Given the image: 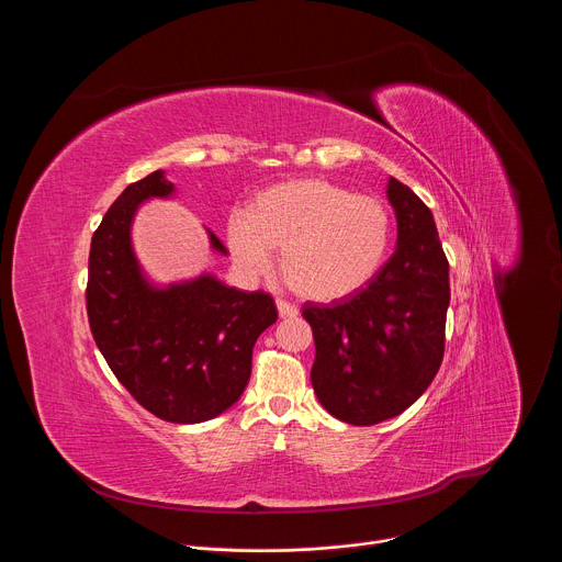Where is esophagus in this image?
Returning <instances> with one entry per match:
<instances>
[{"label":"esophagus","instance_id":"obj_1","mask_svg":"<svg viewBox=\"0 0 562 562\" xmlns=\"http://www.w3.org/2000/svg\"><path fill=\"white\" fill-rule=\"evenodd\" d=\"M276 306H278L280 317H284V319L295 317V315L300 313V311H297V306H293V304H289V302H284V300H278V302H276Z\"/></svg>","mask_w":562,"mask_h":562}]
</instances>
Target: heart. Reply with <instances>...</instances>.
Listing matches in <instances>:
<instances>
[{"label":"heart","instance_id":"b5f03b06","mask_svg":"<svg viewBox=\"0 0 562 562\" xmlns=\"http://www.w3.org/2000/svg\"><path fill=\"white\" fill-rule=\"evenodd\" d=\"M389 243V209L325 178L269 187L226 222V247L239 269L260 278L280 254L284 282L315 302L360 291L380 271Z\"/></svg>","mask_w":562,"mask_h":562}]
</instances>
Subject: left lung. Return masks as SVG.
Here are the masks:
<instances>
[{"label":"left lung","mask_w":562,"mask_h":562,"mask_svg":"<svg viewBox=\"0 0 562 562\" xmlns=\"http://www.w3.org/2000/svg\"><path fill=\"white\" fill-rule=\"evenodd\" d=\"M395 251L364 289L302 315L313 329V391L331 416L367 427L409 409L445 353L449 262L429 206L389 178Z\"/></svg>","instance_id":"1"}]
</instances>
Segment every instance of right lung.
<instances>
[{
	"mask_svg": "<svg viewBox=\"0 0 562 562\" xmlns=\"http://www.w3.org/2000/svg\"><path fill=\"white\" fill-rule=\"evenodd\" d=\"M176 184L155 171L128 184L91 239L87 311L111 371L153 416L195 425L233 407L251 378L256 340L278 319L265 291L226 286L213 273L155 284L133 249V220ZM211 251L226 256L206 228Z\"/></svg>",
	"mask_w": 562,
	"mask_h": 562,
	"instance_id": "obj_1",
	"label": "right lung"
}]
</instances>
